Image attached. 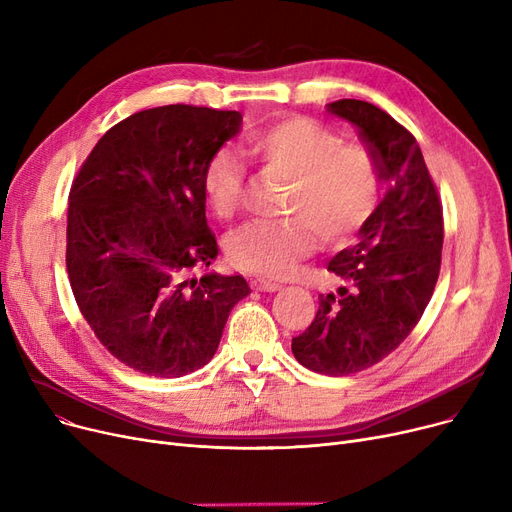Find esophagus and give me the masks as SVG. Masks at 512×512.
Segmentation results:
<instances>
[{
  "label": "esophagus",
  "mask_w": 512,
  "mask_h": 512,
  "mask_svg": "<svg viewBox=\"0 0 512 512\" xmlns=\"http://www.w3.org/2000/svg\"><path fill=\"white\" fill-rule=\"evenodd\" d=\"M251 284H253V288H255V290H261V292H276V290H280V288H282L278 282L263 280V278H257V280H253Z\"/></svg>",
  "instance_id": "34e87169"
}]
</instances>
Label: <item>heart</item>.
Returning <instances> with one entry per match:
<instances>
[{"label": "heart", "mask_w": 512, "mask_h": 512, "mask_svg": "<svg viewBox=\"0 0 512 512\" xmlns=\"http://www.w3.org/2000/svg\"><path fill=\"white\" fill-rule=\"evenodd\" d=\"M249 151L265 172L290 178L284 222H253L226 236V255L238 270L280 280L297 272L317 249L353 236L378 207L380 176L361 145L305 116H284L247 134ZM247 170L228 147L215 151L203 170V193L218 220H232L245 197Z\"/></svg>", "instance_id": "heart-1"}]
</instances>
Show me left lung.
<instances>
[{"label":"left lung","instance_id":"left-lung-1","mask_svg":"<svg viewBox=\"0 0 512 512\" xmlns=\"http://www.w3.org/2000/svg\"><path fill=\"white\" fill-rule=\"evenodd\" d=\"M328 112L357 128L386 195L361 226L357 245L328 263L344 284L319 294L317 315L292 338V353L311 371L348 375L380 363L417 326L438 282L444 220L434 180L407 128L359 99L328 103Z\"/></svg>","mask_w":512,"mask_h":512}]
</instances>
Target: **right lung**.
Segmentation results:
<instances>
[{
	"mask_svg": "<svg viewBox=\"0 0 512 512\" xmlns=\"http://www.w3.org/2000/svg\"><path fill=\"white\" fill-rule=\"evenodd\" d=\"M238 112L161 105L107 130L80 168L68 207L66 267L76 305L124 365L182 378L207 365L242 276L195 270L218 257L203 170L240 130Z\"/></svg>",
	"mask_w": 512,
	"mask_h": 512,
	"instance_id": "obj_1",
	"label": "right lung"
}]
</instances>
